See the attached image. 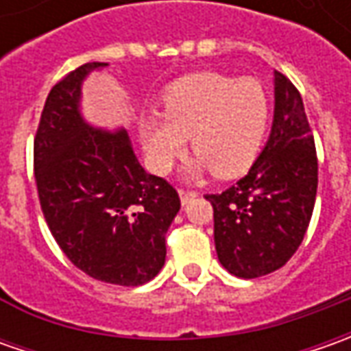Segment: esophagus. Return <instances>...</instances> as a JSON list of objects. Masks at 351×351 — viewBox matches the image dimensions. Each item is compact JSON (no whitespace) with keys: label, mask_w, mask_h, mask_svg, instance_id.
<instances>
[{"label":"esophagus","mask_w":351,"mask_h":351,"mask_svg":"<svg viewBox=\"0 0 351 351\" xmlns=\"http://www.w3.org/2000/svg\"><path fill=\"white\" fill-rule=\"evenodd\" d=\"M180 197H182L183 205H187L189 201H193L197 197V191H185V189H180Z\"/></svg>","instance_id":"esophagus-1"}]
</instances>
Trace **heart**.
<instances>
[{
	"label": "heart",
	"mask_w": 351,
	"mask_h": 351,
	"mask_svg": "<svg viewBox=\"0 0 351 351\" xmlns=\"http://www.w3.org/2000/svg\"><path fill=\"white\" fill-rule=\"evenodd\" d=\"M162 117L141 125L146 162L156 173H168L183 154L185 138L199 154L189 166L191 178L213 169L234 178L254 164L269 127L271 103L262 82L254 77L193 74L171 84L162 95Z\"/></svg>",
	"instance_id": "obj_1"
}]
</instances>
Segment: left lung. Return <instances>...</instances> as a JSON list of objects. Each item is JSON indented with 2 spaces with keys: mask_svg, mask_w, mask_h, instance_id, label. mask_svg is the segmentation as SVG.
<instances>
[{
  "mask_svg": "<svg viewBox=\"0 0 351 351\" xmlns=\"http://www.w3.org/2000/svg\"><path fill=\"white\" fill-rule=\"evenodd\" d=\"M274 84V125L262 154L226 191L205 195L213 205L219 262L242 279L267 276L289 262L317 199V150L301 93L281 72Z\"/></svg>",
  "mask_w": 351,
  "mask_h": 351,
  "instance_id": "left-lung-1",
  "label": "left lung"
}]
</instances>
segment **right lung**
Returning a JSON list of instances; mask_svg holds the SVG:
<instances>
[{
    "label": "right lung",
    "instance_id": "obj_1",
    "mask_svg": "<svg viewBox=\"0 0 351 351\" xmlns=\"http://www.w3.org/2000/svg\"><path fill=\"white\" fill-rule=\"evenodd\" d=\"M105 66L84 64L50 89L34 136V180L66 258L93 279L136 287L166 262V232L182 203L138 164L125 128L89 127L80 113L84 80Z\"/></svg>",
    "mask_w": 351,
    "mask_h": 351
}]
</instances>
